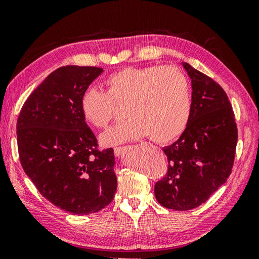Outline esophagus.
<instances>
[{
	"mask_svg": "<svg viewBox=\"0 0 259 259\" xmlns=\"http://www.w3.org/2000/svg\"><path fill=\"white\" fill-rule=\"evenodd\" d=\"M128 149V147L126 146H122V147H115L114 148V154L116 155V156H121V155H123L125 150Z\"/></svg>",
	"mask_w": 259,
	"mask_h": 259,
	"instance_id": "obj_1",
	"label": "esophagus"
}]
</instances>
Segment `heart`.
I'll return each mask as SVG.
<instances>
[{"label":"heart","instance_id":"b5f03b06","mask_svg":"<svg viewBox=\"0 0 259 259\" xmlns=\"http://www.w3.org/2000/svg\"><path fill=\"white\" fill-rule=\"evenodd\" d=\"M107 92L88 88L80 98V111L88 123L105 128L116 105L124 106L128 119L102 136L107 146L133 142L148 136L166 144L183 134L191 115V95L185 74L173 67H128L112 73Z\"/></svg>","mask_w":259,"mask_h":259}]
</instances>
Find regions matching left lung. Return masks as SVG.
<instances>
[{
	"label": "left lung",
	"instance_id": "left-lung-1",
	"mask_svg": "<svg viewBox=\"0 0 259 259\" xmlns=\"http://www.w3.org/2000/svg\"><path fill=\"white\" fill-rule=\"evenodd\" d=\"M191 79V115L177 142L163 148L167 173L155 185L164 207L188 210L200 206L231 175L238 129L227 94L213 79L182 62Z\"/></svg>",
	"mask_w": 259,
	"mask_h": 259
}]
</instances>
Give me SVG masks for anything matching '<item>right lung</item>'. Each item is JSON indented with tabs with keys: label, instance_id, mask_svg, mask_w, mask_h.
<instances>
[{
	"label": "right lung",
	"instance_id": "right-lung-1",
	"mask_svg": "<svg viewBox=\"0 0 259 259\" xmlns=\"http://www.w3.org/2000/svg\"><path fill=\"white\" fill-rule=\"evenodd\" d=\"M102 72L78 65L56 69L27 98L17 121L23 171L41 196L76 215L106 207L117 187L113 149H97L80 111L83 92Z\"/></svg>",
	"mask_w": 259,
	"mask_h": 259
}]
</instances>
